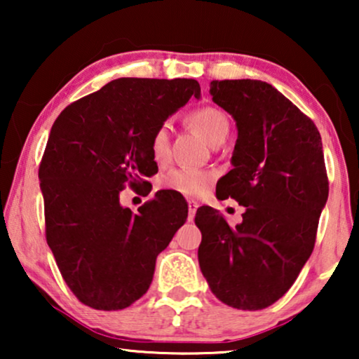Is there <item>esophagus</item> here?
Wrapping results in <instances>:
<instances>
[{"mask_svg": "<svg viewBox=\"0 0 359 359\" xmlns=\"http://www.w3.org/2000/svg\"><path fill=\"white\" fill-rule=\"evenodd\" d=\"M198 208H199V204L196 203V201H188V210H189L188 219L189 220H194V215H196V210H198Z\"/></svg>", "mask_w": 359, "mask_h": 359, "instance_id": "esophagus-1", "label": "esophagus"}]
</instances>
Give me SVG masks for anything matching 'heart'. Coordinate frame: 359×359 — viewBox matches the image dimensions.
I'll list each match as a JSON object with an SVG mask.
<instances>
[{"mask_svg":"<svg viewBox=\"0 0 359 359\" xmlns=\"http://www.w3.org/2000/svg\"><path fill=\"white\" fill-rule=\"evenodd\" d=\"M189 127L198 132L210 145H217L227 139L230 132V121L222 111L212 106L198 107L186 116ZM150 150L155 161L163 163L170 155V129L166 124L156 127L150 140ZM212 183V175L194 168H175L160 180L163 189H171L184 196H199Z\"/></svg>","mask_w":359,"mask_h":359,"instance_id":"heart-1","label":"heart"}]
</instances>
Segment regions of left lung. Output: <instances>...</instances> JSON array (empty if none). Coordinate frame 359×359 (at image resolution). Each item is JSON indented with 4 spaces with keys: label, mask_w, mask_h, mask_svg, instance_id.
Returning a JSON list of instances; mask_svg holds the SVG:
<instances>
[{
    "label": "left lung",
    "mask_w": 359,
    "mask_h": 359,
    "mask_svg": "<svg viewBox=\"0 0 359 359\" xmlns=\"http://www.w3.org/2000/svg\"><path fill=\"white\" fill-rule=\"evenodd\" d=\"M210 96L237 124L233 168L217 198L243 205L230 227L209 205L196 212L198 258L210 291L242 311L271 306L289 291L311 257L328 198L317 127L266 81H210Z\"/></svg>",
    "instance_id": "left-lung-1"
}]
</instances>
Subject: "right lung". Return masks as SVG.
<instances>
[{"label": "right lung", "mask_w": 359, "mask_h": 359, "mask_svg": "<svg viewBox=\"0 0 359 359\" xmlns=\"http://www.w3.org/2000/svg\"><path fill=\"white\" fill-rule=\"evenodd\" d=\"M191 96L199 97L201 86L188 78H119L53 122L39 166L46 237L85 306L121 311L144 296L156 257L186 222L180 194L158 191L137 214L122 208L119 194L154 175L151 135Z\"/></svg>", "instance_id": "right-lung-1"}]
</instances>
